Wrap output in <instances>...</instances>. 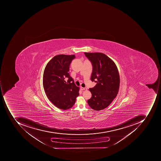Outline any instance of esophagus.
Wrapping results in <instances>:
<instances>
[{"label": "esophagus", "instance_id": "1", "mask_svg": "<svg viewBox=\"0 0 161 161\" xmlns=\"http://www.w3.org/2000/svg\"><path fill=\"white\" fill-rule=\"evenodd\" d=\"M81 89L82 91H86L87 90V88L86 87H81Z\"/></svg>", "mask_w": 161, "mask_h": 161}]
</instances>
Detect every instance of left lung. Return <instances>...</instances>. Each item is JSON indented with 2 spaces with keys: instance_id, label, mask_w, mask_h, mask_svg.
Masks as SVG:
<instances>
[{
  "instance_id": "1",
  "label": "left lung",
  "mask_w": 161,
  "mask_h": 161,
  "mask_svg": "<svg viewBox=\"0 0 161 161\" xmlns=\"http://www.w3.org/2000/svg\"><path fill=\"white\" fill-rule=\"evenodd\" d=\"M92 64L91 80L97 83L89 88L92 94L87 103L93 109L105 108L116 98L119 87V76L116 64L105 54L101 53H84Z\"/></svg>"
}]
</instances>
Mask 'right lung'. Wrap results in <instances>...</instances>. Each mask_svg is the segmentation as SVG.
<instances>
[{"label":"right lung","mask_w":161,"mask_h":161,"mask_svg":"<svg viewBox=\"0 0 161 161\" xmlns=\"http://www.w3.org/2000/svg\"><path fill=\"white\" fill-rule=\"evenodd\" d=\"M75 55L55 56L47 63L43 75V86L49 100L62 110L70 108L79 95V87L76 86L69 75V65Z\"/></svg>","instance_id":"1"}]
</instances>
